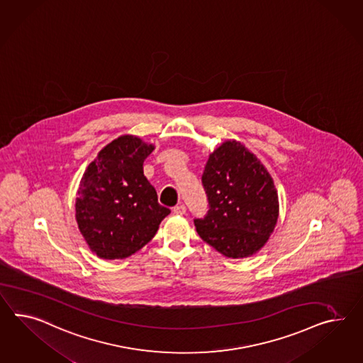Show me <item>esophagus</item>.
<instances>
[{
    "label": "esophagus",
    "instance_id": "obj_1",
    "mask_svg": "<svg viewBox=\"0 0 363 363\" xmlns=\"http://www.w3.org/2000/svg\"><path fill=\"white\" fill-rule=\"evenodd\" d=\"M172 212L175 214H184L186 213V206L183 204L177 205V206H174Z\"/></svg>",
    "mask_w": 363,
    "mask_h": 363
}]
</instances>
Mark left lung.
Wrapping results in <instances>:
<instances>
[{"instance_id": "1", "label": "left lung", "mask_w": 363, "mask_h": 363, "mask_svg": "<svg viewBox=\"0 0 363 363\" xmlns=\"http://www.w3.org/2000/svg\"><path fill=\"white\" fill-rule=\"evenodd\" d=\"M201 180L209 211L195 218L199 235L233 259L258 252L279 216L277 188L259 159L241 142L225 140L209 155Z\"/></svg>"}]
</instances>
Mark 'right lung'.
I'll return each mask as SVG.
<instances>
[{
	"mask_svg": "<svg viewBox=\"0 0 363 363\" xmlns=\"http://www.w3.org/2000/svg\"><path fill=\"white\" fill-rule=\"evenodd\" d=\"M154 145L121 135L86 167L76 197V221L89 249L103 259H123L149 243L169 209L158 203L143 175Z\"/></svg>",
	"mask_w": 363,
	"mask_h": 363,
	"instance_id": "1",
	"label": "right lung"
}]
</instances>
